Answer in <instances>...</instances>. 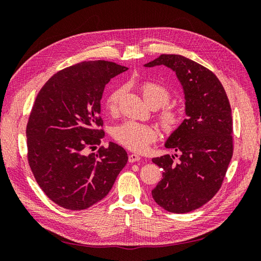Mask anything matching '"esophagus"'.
Returning <instances> with one entry per match:
<instances>
[{
  "label": "esophagus",
  "instance_id": "obj_1",
  "mask_svg": "<svg viewBox=\"0 0 261 261\" xmlns=\"http://www.w3.org/2000/svg\"><path fill=\"white\" fill-rule=\"evenodd\" d=\"M139 160H140V156H139L138 154L132 153V154H129V155H128V161H129L130 163H133V162H137V161H139Z\"/></svg>",
  "mask_w": 261,
  "mask_h": 261
}]
</instances>
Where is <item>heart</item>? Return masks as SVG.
<instances>
[{"label":"heart","instance_id":"b5f03b06","mask_svg":"<svg viewBox=\"0 0 261 261\" xmlns=\"http://www.w3.org/2000/svg\"><path fill=\"white\" fill-rule=\"evenodd\" d=\"M140 92L147 105L155 107V109L167 105L171 99V92L167 87L155 83H144L140 86ZM122 93V88H116L107 96L105 106L110 113L117 111ZM184 118L185 114L183 110L174 106L164 107L159 114L162 128L167 133L176 130L184 122ZM158 135L159 133L153 126L133 121L116 126L113 132V136L117 143L135 152H144L153 141L156 140Z\"/></svg>","mask_w":261,"mask_h":261}]
</instances>
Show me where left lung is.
I'll use <instances>...</instances> for the list:
<instances>
[{"label": "left lung", "instance_id": "1", "mask_svg": "<svg viewBox=\"0 0 261 261\" xmlns=\"http://www.w3.org/2000/svg\"><path fill=\"white\" fill-rule=\"evenodd\" d=\"M159 65L175 72L187 117L165 143L178 154L152 159L163 170V178L151 194L167 211L186 213L207 203L222 185L233 155L231 106L218 77L198 63L178 54H161L145 64Z\"/></svg>", "mask_w": 261, "mask_h": 261}]
</instances>
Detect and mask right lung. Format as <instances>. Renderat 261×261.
<instances>
[{
  "instance_id": "1",
  "label": "right lung",
  "mask_w": 261,
  "mask_h": 261,
  "mask_svg": "<svg viewBox=\"0 0 261 261\" xmlns=\"http://www.w3.org/2000/svg\"><path fill=\"white\" fill-rule=\"evenodd\" d=\"M128 68L109 61L78 63L54 74L39 91L27 123L28 163L49 198L69 210L103 199L127 163L114 143L100 147L106 85Z\"/></svg>"
}]
</instances>
